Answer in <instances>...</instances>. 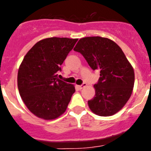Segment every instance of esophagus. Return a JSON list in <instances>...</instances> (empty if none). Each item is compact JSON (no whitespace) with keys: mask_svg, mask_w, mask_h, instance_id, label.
Masks as SVG:
<instances>
[{"mask_svg":"<svg viewBox=\"0 0 151 151\" xmlns=\"http://www.w3.org/2000/svg\"><path fill=\"white\" fill-rule=\"evenodd\" d=\"M86 85H87V84L84 82V83H82L81 85H78V88L80 89V90H81V89H82V88H85V86H86Z\"/></svg>","mask_w":151,"mask_h":151,"instance_id":"34e87169","label":"esophagus"}]
</instances>
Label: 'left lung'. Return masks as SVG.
<instances>
[{
  "instance_id": "8db88e82",
  "label": "left lung",
  "mask_w": 151,
  "mask_h": 151,
  "mask_svg": "<svg viewBox=\"0 0 151 151\" xmlns=\"http://www.w3.org/2000/svg\"><path fill=\"white\" fill-rule=\"evenodd\" d=\"M73 50L82 54L93 70H100L95 96L88 101L92 112L110 116L125 106L132 93L134 73L122 49L99 36L81 38Z\"/></svg>"
}]
</instances>
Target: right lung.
<instances>
[{
	"label": "right lung",
	"instance_id": "1",
	"mask_svg": "<svg viewBox=\"0 0 151 151\" xmlns=\"http://www.w3.org/2000/svg\"><path fill=\"white\" fill-rule=\"evenodd\" d=\"M77 41L45 38L24 57L18 71V89L24 104L36 116L54 119L66 111L76 90L73 85L59 79L57 72Z\"/></svg>",
	"mask_w": 151,
	"mask_h": 151
}]
</instances>
